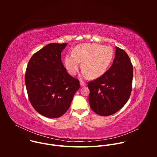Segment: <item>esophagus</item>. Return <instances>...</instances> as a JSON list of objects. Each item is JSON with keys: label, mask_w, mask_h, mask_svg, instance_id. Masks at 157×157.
I'll list each match as a JSON object with an SVG mask.
<instances>
[{"label": "esophagus", "mask_w": 157, "mask_h": 157, "mask_svg": "<svg viewBox=\"0 0 157 157\" xmlns=\"http://www.w3.org/2000/svg\"><path fill=\"white\" fill-rule=\"evenodd\" d=\"M80 85H81V87H84V86H86V83H85L84 81H80Z\"/></svg>", "instance_id": "esophagus-1"}]
</instances>
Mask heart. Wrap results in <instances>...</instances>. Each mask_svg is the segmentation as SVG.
Masks as SVG:
<instances>
[{"mask_svg":"<svg viewBox=\"0 0 157 157\" xmlns=\"http://www.w3.org/2000/svg\"><path fill=\"white\" fill-rule=\"evenodd\" d=\"M113 56V50L109 46L85 43L76 46L73 50V54L66 56L64 64L68 72L74 76L82 62V75L95 79L106 72Z\"/></svg>","mask_w":157,"mask_h":157,"instance_id":"obj_1","label":"heart"}]
</instances>
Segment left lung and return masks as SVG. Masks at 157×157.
Segmentation results:
<instances>
[{
	"label": "left lung",
	"mask_w": 157,
	"mask_h": 157,
	"mask_svg": "<svg viewBox=\"0 0 157 157\" xmlns=\"http://www.w3.org/2000/svg\"><path fill=\"white\" fill-rule=\"evenodd\" d=\"M133 79V66L127 53L116 47L110 68L101 76L89 82V102L91 109L101 116L113 115L128 100Z\"/></svg>",
	"instance_id": "1"
}]
</instances>
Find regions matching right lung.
Returning <instances> with one entry per match:
<instances>
[{
    "label": "right lung",
    "mask_w": 157,
    "mask_h": 157,
    "mask_svg": "<svg viewBox=\"0 0 157 157\" xmlns=\"http://www.w3.org/2000/svg\"><path fill=\"white\" fill-rule=\"evenodd\" d=\"M67 43H50L36 52L29 61L25 82L29 101L41 115L58 118L69 109L80 87L61 61V53Z\"/></svg>",
    "instance_id": "add662e5"
}]
</instances>
